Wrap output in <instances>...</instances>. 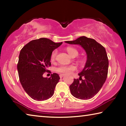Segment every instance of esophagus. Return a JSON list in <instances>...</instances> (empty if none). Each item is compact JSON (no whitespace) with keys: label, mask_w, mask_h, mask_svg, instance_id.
<instances>
[{"label":"esophagus","mask_w":126,"mask_h":126,"mask_svg":"<svg viewBox=\"0 0 126 126\" xmlns=\"http://www.w3.org/2000/svg\"><path fill=\"white\" fill-rule=\"evenodd\" d=\"M63 76H65V74H60V77L61 78H63Z\"/></svg>","instance_id":"obj_1"}]
</instances>
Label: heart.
Listing matches in <instances>:
<instances>
[{
	"label": "heart",
	"mask_w": 126,
	"mask_h": 126,
	"mask_svg": "<svg viewBox=\"0 0 126 126\" xmlns=\"http://www.w3.org/2000/svg\"><path fill=\"white\" fill-rule=\"evenodd\" d=\"M66 50L68 53H69V55L71 57H77L78 55V54H79L77 49H75V48H74V47H67ZM57 53V51L56 49H55V50L52 51V52L51 53V61H54V60L55 59V57L56 56ZM76 69H77V67H76L75 66H74L73 65H61L57 67L56 69V70L60 73L69 74L72 73L73 71H75Z\"/></svg>",
	"instance_id": "1"
}]
</instances>
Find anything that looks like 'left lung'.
<instances>
[{"label":"left lung","mask_w":126,"mask_h":126,"mask_svg":"<svg viewBox=\"0 0 126 126\" xmlns=\"http://www.w3.org/2000/svg\"><path fill=\"white\" fill-rule=\"evenodd\" d=\"M65 42L80 45L87 55L85 67L78 74L79 80L74 79L69 86L71 93L79 99H91L99 92L107 79L109 62L106 49L94 39L85 36ZM82 77L84 78V80L82 79ZM80 79L81 82L79 81Z\"/></svg>","instance_id":"left-lung-1"}]
</instances>
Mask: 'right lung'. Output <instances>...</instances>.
<instances>
[{
  "mask_svg": "<svg viewBox=\"0 0 126 126\" xmlns=\"http://www.w3.org/2000/svg\"><path fill=\"white\" fill-rule=\"evenodd\" d=\"M62 44L41 38L31 41L20 50L17 64L19 80L24 91L33 99L45 100L54 94L59 75L53 73L47 78L43 77V74L51 65L52 51Z\"/></svg>",
  "mask_w": 126,
  "mask_h": 126,
  "instance_id": "obj_1",
  "label": "right lung"
}]
</instances>
